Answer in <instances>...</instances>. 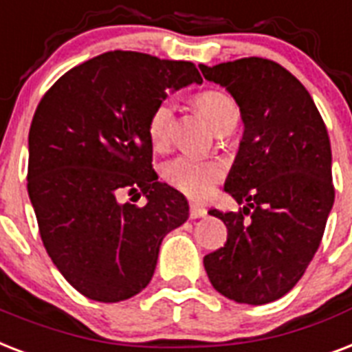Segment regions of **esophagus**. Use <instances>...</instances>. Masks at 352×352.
<instances>
[{"label": "esophagus", "mask_w": 352, "mask_h": 352, "mask_svg": "<svg viewBox=\"0 0 352 352\" xmlns=\"http://www.w3.org/2000/svg\"><path fill=\"white\" fill-rule=\"evenodd\" d=\"M189 214L190 219H204L207 214V209L204 206H200V204H190Z\"/></svg>", "instance_id": "34e87169"}]
</instances>
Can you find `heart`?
<instances>
[{
    "label": "heart",
    "instance_id": "heart-1",
    "mask_svg": "<svg viewBox=\"0 0 352 352\" xmlns=\"http://www.w3.org/2000/svg\"><path fill=\"white\" fill-rule=\"evenodd\" d=\"M198 108L214 130H220L231 117L236 116L233 100L220 91L201 94L198 97ZM173 117L174 102L170 99L162 100L152 111L148 119V139L154 148H165L168 145ZM220 176L222 168L217 163L204 162L192 156L174 157L163 167V178L190 198H206Z\"/></svg>",
    "mask_w": 352,
    "mask_h": 352
}]
</instances>
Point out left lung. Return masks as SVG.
<instances>
[{"label":"left lung","instance_id":"obj_1","mask_svg":"<svg viewBox=\"0 0 352 352\" xmlns=\"http://www.w3.org/2000/svg\"><path fill=\"white\" fill-rule=\"evenodd\" d=\"M200 72L230 91L244 124L224 184L242 209H209L228 242L204 266L228 299L272 303L296 287L320 248L334 204L329 133L303 84L272 60L200 64Z\"/></svg>","mask_w":352,"mask_h":352}]
</instances>
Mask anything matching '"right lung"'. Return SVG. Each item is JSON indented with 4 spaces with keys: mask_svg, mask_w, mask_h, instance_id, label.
<instances>
[{
    "mask_svg": "<svg viewBox=\"0 0 352 352\" xmlns=\"http://www.w3.org/2000/svg\"><path fill=\"white\" fill-rule=\"evenodd\" d=\"M192 82L201 77L190 62L110 51L62 75L34 111L29 198L49 257L86 298L117 303L141 292L165 235L189 219L187 198L152 170L148 119ZM124 190L147 206L119 202Z\"/></svg>",
    "mask_w": 352,
    "mask_h": 352,
    "instance_id": "1",
    "label": "right lung"
}]
</instances>
